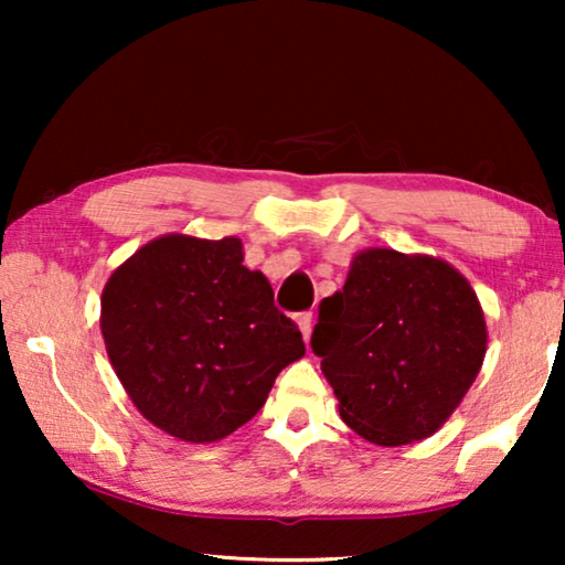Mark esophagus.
Wrapping results in <instances>:
<instances>
[{
  "label": "esophagus",
  "instance_id": "1",
  "mask_svg": "<svg viewBox=\"0 0 565 565\" xmlns=\"http://www.w3.org/2000/svg\"><path fill=\"white\" fill-rule=\"evenodd\" d=\"M298 327H300V331H303V339L308 342V339H311V331H313V313L311 311L298 313Z\"/></svg>",
  "mask_w": 565,
  "mask_h": 565
}]
</instances>
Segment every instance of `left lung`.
<instances>
[{
	"label": "left lung",
	"mask_w": 565,
	"mask_h": 565,
	"mask_svg": "<svg viewBox=\"0 0 565 565\" xmlns=\"http://www.w3.org/2000/svg\"><path fill=\"white\" fill-rule=\"evenodd\" d=\"M311 350L347 427L375 445L429 437L455 412L486 354V321L458 269L367 249L321 300Z\"/></svg>",
	"instance_id": "1"
}]
</instances>
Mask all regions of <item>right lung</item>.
<instances>
[{"mask_svg":"<svg viewBox=\"0 0 565 565\" xmlns=\"http://www.w3.org/2000/svg\"><path fill=\"white\" fill-rule=\"evenodd\" d=\"M234 236L146 244L103 292L105 347L138 412L184 443H215L265 406L277 373L306 354L273 285Z\"/></svg>","mask_w":565,"mask_h":565,"instance_id":"obj_1","label":"right lung"}]
</instances>
